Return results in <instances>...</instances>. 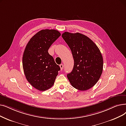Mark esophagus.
I'll return each mask as SVG.
<instances>
[{
  "instance_id": "esophagus-1",
  "label": "esophagus",
  "mask_w": 126,
  "mask_h": 126,
  "mask_svg": "<svg viewBox=\"0 0 126 126\" xmlns=\"http://www.w3.org/2000/svg\"><path fill=\"white\" fill-rule=\"evenodd\" d=\"M60 68H61V70H63V65L62 64L60 65Z\"/></svg>"
}]
</instances>
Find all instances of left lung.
I'll return each instance as SVG.
<instances>
[{
    "mask_svg": "<svg viewBox=\"0 0 126 126\" xmlns=\"http://www.w3.org/2000/svg\"><path fill=\"white\" fill-rule=\"evenodd\" d=\"M62 36L72 51L74 67L67 77L75 89L86 91L97 82L103 70L99 49L89 37L80 33L65 32Z\"/></svg>",
    "mask_w": 126,
    "mask_h": 126,
    "instance_id": "left-lung-1",
    "label": "left lung"
}]
</instances>
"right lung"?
<instances>
[{
	"instance_id": "1",
	"label": "right lung",
	"mask_w": 126,
	"mask_h": 126,
	"mask_svg": "<svg viewBox=\"0 0 126 126\" xmlns=\"http://www.w3.org/2000/svg\"><path fill=\"white\" fill-rule=\"evenodd\" d=\"M60 35L56 30H42L31 38L25 48L23 57L24 74L30 84L39 91L50 89L60 70L48 51Z\"/></svg>"
}]
</instances>
